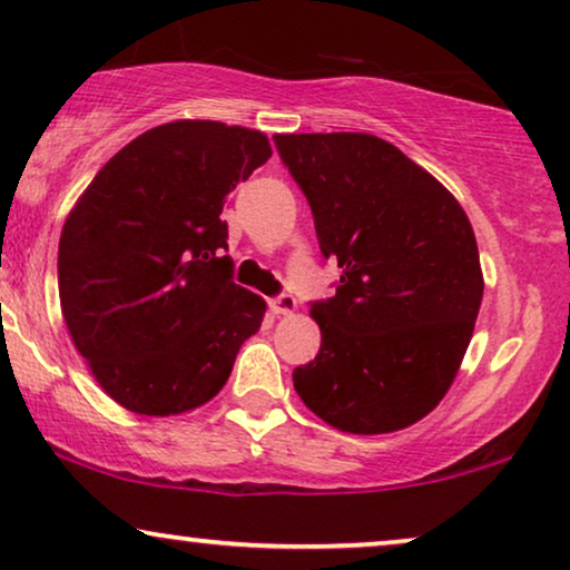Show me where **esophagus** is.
I'll return each instance as SVG.
<instances>
[{
	"label": "esophagus",
	"instance_id": "obj_1",
	"mask_svg": "<svg viewBox=\"0 0 570 570\" xmlns=\"http://www.w3.org/2000/svg\"><path fill=\"white\" fill-rule=\"evenodd\" d=\"M269 308L275 311L277 316H287V314H293V311H295V298L291 293H279L269 301Z\"/></svg>",
	"mask_w": 570,
	"mask_h": 570
}]
</instances>
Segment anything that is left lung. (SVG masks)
<instances>
[{
    "label": "left lung",
    "instance_id": "obj_1",
    "mask_svg": "<svg viewBox=\"0 0 570 570\" xmlns=\"http://www.w3.org/2000/svg\"><path fill=\"white\" fill-rule=\"evenodd\" d=\"M306 194L337 293L311 303L318 355L293 371L308 410L347 433L400 431L449 392L482 301L478 240L459 202L373 135H275Z\"/></svg>",
    "mask_w": 570,
    "mask_h": 570
}]
</instances>
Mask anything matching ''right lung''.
I'll list each match as a JSON object with an SVG mask.
<instances>
[{"label":"right lung","mask_w":570,"mask_h":570,"mask_svg":"<svg viewBox=\"0 0 570 570\" xmlns=\"http://www.w3.org/2000/svg\"><path fill=\"white\" fill-rule=\"evenodd\" d=\"M256 129L170 121L114 155L59 238V301L92 376L137 415L213 400L264 301L233 283L225 197L269 160Z\"/></svg>","instance_id":"1"}]
</instances>
